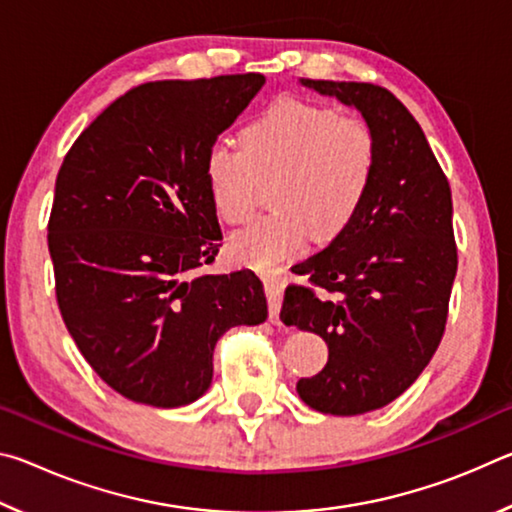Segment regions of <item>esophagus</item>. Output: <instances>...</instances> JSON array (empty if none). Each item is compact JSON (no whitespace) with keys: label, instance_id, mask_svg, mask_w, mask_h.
<instances>
[{"label":"esophagus","instance_id":"1","mask_svg":"<svg viewBox=\"0 0 512 512\" xmlns=\"http://www.w3.org/2000/svg\"><path fill=\"white\" fill-rule=\"evenodd\" d=\"M264 289H266V298H268V316H271V323L280 325V307H282V291H284L282 275L266 273Z\"/></svg>","mask_w":512,"mask_h":512}]
</instances>
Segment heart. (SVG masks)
Instances as JSON below:
<instances>
[{"label": "heart", "mask_w": 512, "mask_h": 512, "mask_svg": "<svg viewBox=\"0 0 512 512\" xmlns=\"http://www.w3.org/2000/svg\"><path fill=\"white\" fill-rule=\"evenodd\" d=\"M241 146L212 144L203 178L214 212L230 225L255 214L259 183L275 178V212L228 244L235 262L264 271L296 255L311 237L327 244L343 235L377 169V142L368 124L293 97L268 103L244 128Z\"/></svg>", "instance_id": "1"}]
</instances>
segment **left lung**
<instances>
[{"instance_id":"left-lung-1","label":"left lung","mask_w":512,"mask_h":512,"mask_svg":"<svg viewBox=\"0 0 512 512\" xmlns=\"http://www.w3.org/2000/svg\"><path fill=\"white\" fill-rule=\"evenodd\" d=\"M359 112L377 169L359 214L332 244L291 268L280 318L327 343V366L300 379L311 409L361 415L391 404L427 368L456 277L452 189L418 121L372 83L300 79Z\"/></svg>"}]
</instances>
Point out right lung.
I'll list each match as a JSON object with an SVG mask.
<instances>
[{"label": "right lung", "instance_id": "add662e5", "mask_svg": "<svg viewBox=\"0 0 512 512\" xmlns=\"http://www.w3.org/2000/svg\"><path fill=\"white\" fill-rule=\"evenodd\" d=\"M266 79L230 74L137 85L65 155L49 255L67 332L126 400L176 409L212 384L216 341L268 316L244 268L196 275L223 239L203 160Z\"/></svg>", "mask_w": 512, "mask_h": 512}]
</instances>
